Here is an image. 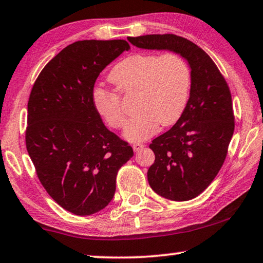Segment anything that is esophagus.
<instances>
[{"label":"esophagus","mask_w":263,"mask_h":263,"mask_svg":"<svg viewBox=\"0 0 263 263\" xmlns=\"http://www.w3.org/2000/svg\"><path fill=\"white\" fill-rule=\"evenodd\" d=\"M132 147L136 152H139L140 150H143V148L145 147V145L143 143H135V144H133Z\"/></svg>","instance_id":"esophagus-1"}]
</instances>
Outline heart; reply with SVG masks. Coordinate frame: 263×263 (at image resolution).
<instances>
[{
    "label": "heart",
    "instance_id": "heart-1",
    "mask_svg": "<svg viewBox=\"0 0 263 263\" xmlns=\"http://www.w3.org/2000/svg\"><path fill=\"white\" fill-rule=\"evenodd\" d=\"M108 80L121 93L137 92L138 113L128 121L124 136L130 142H143L155 135L160 124L169 126L178 120L189 98L191 76L189 65L179 54L133 53L112 68ZM92 100L109 127H124L126 118L118 92L96 87Z\"/></svg>",
    "mask_w": 263,
    "mask_h": 263
}]
</instances>
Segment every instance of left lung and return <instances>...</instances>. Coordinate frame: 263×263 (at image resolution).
Returning a JSON list of instances; mask_svg holds the SVG:
<instances>
[{
  "mask_svg": "<svg viewBox=\"0 0 263 263\" xmlns=\"http://www.w3.org/2000/svg\"><path fill=\"white\" fill-rule=\"evenodd\" d=\"M127 40L138 48L171 50L189 62V100L177 123L152 140L155 163L147 170L155 193L171 201H189L210 185L228 154L235 128L229 86L213 59L186 39L151 34Z\"/></svg>",
  "mask_w": 263,
  "mask_h": 263,
  "instance_id": "left-lung-1",
  "label": "left lung"
}]
</instances>
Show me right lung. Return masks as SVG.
Here are the masks:
<instances>
[{"label": "right lung", "mask_w": 263, "mask_h": 263, "mask_svg": "<svg viewBox=\"0 0 263 263\" xmlns=\"http://www.w3.org/2000/svg\"><path fill=\"white\" fill-rule=\"evenodd\" d=\"M128 49L125 40L74 42L45 66L31 88L27 151L42 186L74 215L104 209L115 196L118 170L133 156L92 100L99 74Z\"/></svg>", "instance_id": "1"}]
</instances>
